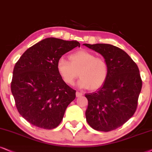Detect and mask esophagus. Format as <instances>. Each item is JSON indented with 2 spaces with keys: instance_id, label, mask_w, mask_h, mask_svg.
Returning a JSON list of instances; mask_svg holds the SVG:
<instances>
[{
  "instance_id": "esophagus-1",
  "label": "esophagus",
  "mask_w": 152,
  "mask_h": 152,
  "mask_svg": "<svg viewBox=\"0 0 152 152\" xmlns=\"http://www.w3.org/2000/svg\"><path fill=\"white\" fill-rule=\"evenodd\" d=\"M82 96V94L81 92H79V91H77L76 92V96L77 97H80Z\"/></svg>"
}]
</instances>
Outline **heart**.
Listing matches in <instances>:
<instances>
[{
    "mask_svg": "<svg viewBox=\"0 0 152 152\" xmlns=\"http://www.w3.org/2000/svg\"><path fill=\"white\" fill-rule=\"evenodd\" d=\"M70 62L60 58L56 64L57 71L65 83L72 85L80 76L78 87L96 90L104 85L108 79V66L106 61L94 54L81 50L70 56Z\"/></svg>",
    "mask_w": 152,
    "mask_h": 152,
    "instance_id": "obj_1",
    "label": "heart"
}]
</instances>
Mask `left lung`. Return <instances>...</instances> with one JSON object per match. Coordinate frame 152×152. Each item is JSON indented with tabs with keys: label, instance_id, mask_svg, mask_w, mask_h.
<instances>
[{
	"label": "left lung",
	"instance_id": "left-lung-1",
	"mask_svg": "<svg viewBox=\"0 0 152 152\" xmlns=\"http://www.w3.org/2000/svg\"><path fill=\"white\" fill-rule=\"evenodd\" d=\"M84 46L100 53L108 66V79L92 93L86 94V119L94 130L109 132L134 115L142 82L137 65L123 50L107 44Z\"/></svg>",
	"mask_w": 152,
	"mask_h": 152
}]
</instances>
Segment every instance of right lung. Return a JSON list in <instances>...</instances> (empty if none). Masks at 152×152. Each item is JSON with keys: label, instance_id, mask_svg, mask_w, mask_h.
<instances>
[{"label": "right lung", "instance_id": "right-lung-1", "mask_svg": "<svg viewBox=\"0 0 152 152\" xmlns=\"http://www.w3.org/2000/svg\"><path fill=\"white\" fill-rule=\"evenodd\" d=\"M77 46L80 44L75 40L46 38L28 48L15 63L11 91L18 112L31 125L56 128L75 99L76 91L63 81L56 64Z\"/></svg>", "mask_w": 152, "mask_h": 152}]
</instances>
